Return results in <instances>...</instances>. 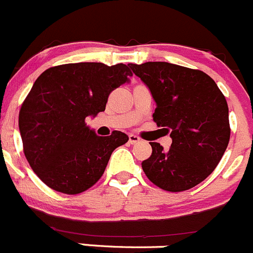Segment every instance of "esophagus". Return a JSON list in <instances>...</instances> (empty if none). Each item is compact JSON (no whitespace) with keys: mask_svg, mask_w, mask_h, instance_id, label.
<instances>
[{"mask_svg":"<svg viewBox=\"0 0 253 253\" xmlns=\"http://www.w3.org/2000/svg\"><path fill=\"white\" fill-rule=\"evenodd\" d=\"M139 141H140V138H139V136L134 135V134H130V135H129V143L130 144H136L139 143Z\"/></svg>","mask_w":253,"mask_h":253,"instance_id":"esophagus-1","label":"esophagus"}]
</instances>
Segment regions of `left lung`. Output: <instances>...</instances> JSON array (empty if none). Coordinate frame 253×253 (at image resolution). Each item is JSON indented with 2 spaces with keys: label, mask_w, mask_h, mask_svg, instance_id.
Segmentation results:
<instances>
[{
  "label": "left lung",
  "mask_w": 253,
  "mask_h": 253,
  "mask_svg": "<svg viewBox=\"0 0 253 253\" xmlns=\"http://www.w3.org/2000/svg\"><path fill=\"white\" fill-rule=\"evenodd\" d=\"M156 103L153 118L170 133L171 148L150 143L141 163L154 185L171 192L196 186L215 170L230 141L228 107L217 84L199 69L168 62L128 64Z\"/></svg>",
  "instance_id": "8db88e82"
}]
</instances>
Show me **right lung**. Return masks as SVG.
<instances>
[{
	"label": "right lung",
	"instance_id": "obj_1",
	"mask_svg": "<svg viewBox=\"0 0 253 253\" xmlns=\"http://www.w3.org/2000/svg\"><path fill=\"white\" fill-rule=\"evenodd\" d=\"M130 76L123 63L82 62L48 68L36 79L18 126L28 164L47 186L76 195L102 177L114 149L129 138L118 130L98 136L85 119L104 112L110 93Z\"/></svg>",
	"mask_w": 253,
	"mask_h": 253
}]
</instances>
